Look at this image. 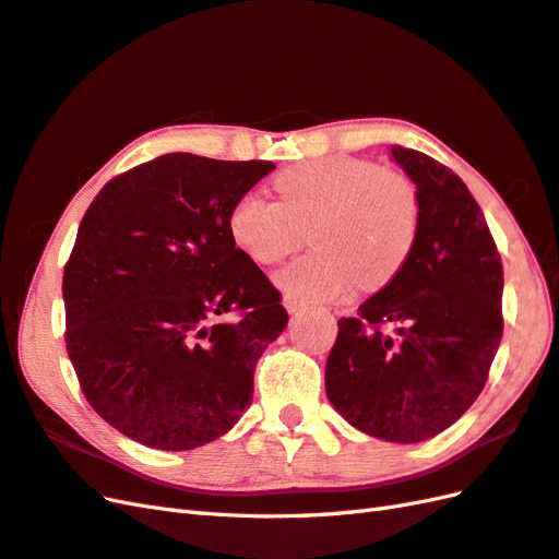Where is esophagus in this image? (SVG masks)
Listing matches in <instances>:
<instances>
[{
	"label": "esophagus",
	"instance_id": "esophagus-1",
	"mask_svg": "<svg viewBox=\"0 0 559 559\" xmlns=\"http://www.w3.org/2000/svg\"><path fill=\"white\" fill-rule=\"evenodd\" d=\"M283 305H285V309H288L290 313H295V311L302 309V299H297V297H293V295H285Z\"/></svg>",
	"mask_w": 559,
	"mask_h": 559
}]
</instances>
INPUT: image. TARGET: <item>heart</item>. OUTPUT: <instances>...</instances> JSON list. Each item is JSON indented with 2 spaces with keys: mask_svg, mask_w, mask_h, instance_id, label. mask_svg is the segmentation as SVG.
Segmentation results:
<instances>
[{
  "mask_svg": "<svg viewBox=\"0 0 559 559\" xmlns=\"http://www.w3.org/2000/svg\"><path fill=\"white\" fill-rule=\"evenodd\" d=\"M278 200L240 195L228 212L236 246L257 264H278L311 238L313 250L276 276L305 302L333 299L352 283L380 290L408 264L423 226V200L406 171L335 155L283 169Z\"/></svg>",
  "mask_w": 559,
  "mask_h": 559,
  "instance_id": "obj_1",
  "label": "heart"
}]
</instances>
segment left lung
I'll use <instances>...</instances> for the list:
<instances>
[{
  "label": "left lung",
  "mask_w": 559,
  "mask_h": 559,
  "mask_svg": "<svg viewBox=\"0 0 559 559\" xmlns=\"http://www.w3.org/2000/svg\"><path fill=\"white\" fill-rule=\"evenodd\" d=\"M392 155L420 191V236L402 274L337 321L325 392L361 432L416 443L451 427L489 380L503 264L461 177L420 151Z\"/></svg>",
  "instance_id": "obj_1"
}]
</instances>
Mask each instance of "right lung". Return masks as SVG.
<instances>
[{
	"mask_svg": "<svg viewBox=\"0 0 559 559\" xmlns=\"http://www.w3.org/2000/svg\"><path fill=\"white\" fill-rule=\"evenodd\" d=\"M274 167L167 153L110 179L84 212L63 269L66 349L118 432L189 451L250 406L288 311L236 248L228 212Z\"/></svg>",
	"mask_w": 559,
	"mask_h": 559,
	"instance_id": "1",
	"label": "right lung"
}]
</instances>
